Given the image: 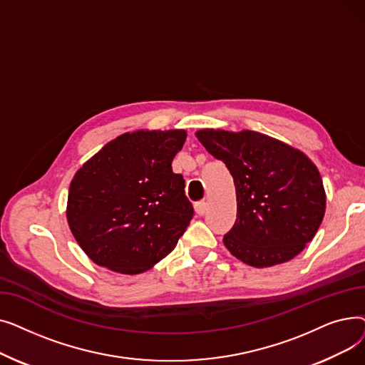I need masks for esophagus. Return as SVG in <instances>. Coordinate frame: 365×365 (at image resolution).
I'll list each match as a JSON object with an SVG mask.
<instances>
[{"instance_id":"1","label":"esophagus","mask_w":365,"mask_h":365,"mask_svg":"<svg viewBox=\"0 0 365 365\" xmlns=\"http://www.w3.org/2000/svg\"><path fill=\"white\" fill-rule=\"evenodd\" d=\"M194 207H195V213L198 216H202L205 213V210H207V202L205 201H198V202H195Z\"/></svg>"}]
</instances>
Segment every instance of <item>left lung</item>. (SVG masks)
I'll return each mask as SVG.
<instances>
[{"label": "left lung", "mask_w": 365, "mask_h": 365, "mask_svg": "<svg viewBox=\"0 0 365 365\" xmlns=\"http://www.w3.org/2000/svg\"><path fill=\"white\" fill-rule=\"evenodd\" d=\"M195 134L234 178L237 220L223 237L227 250L255 267L296 257L325 213L317 165L299 149L257 131L205 128Z\"/></svg>", "instance_id": "1"}]
</instances>
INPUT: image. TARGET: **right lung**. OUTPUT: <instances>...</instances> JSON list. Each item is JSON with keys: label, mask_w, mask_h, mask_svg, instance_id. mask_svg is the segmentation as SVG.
Wrapping results in <instances>:
<instances>
[{"label": "right lung", "mask_w": 365, "mask_h": 365, "mask_svg": "<svg viewBox=\"0 0 365 365\" xmlns=\"http://www.w3.org/2000/svg\"><path fill=\"white\" fill-rule=\"evenodd\" d=\"M185 140V130L124 133L75 173L66 217L96 264L136 275L173 252L194 216L171 168Z\"/></svg>", "instance_id": "right-lung-1"}]
</instances>
